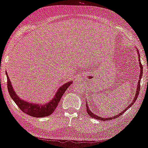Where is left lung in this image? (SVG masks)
<instances>
[{
  "label": "left lung",
  "instance_id": "1",
  "mask_svg": "<svg viewBox=\"0 0 148 148\" xmlns=\"http://www.w3.org/2000/svg\"><path fill=\"white\" fill-rule=\"evenodd\" d=\"M136 51H137V54L138 55V61H139V66H140V76H139V80H138V85H137V88H136V94L135 96H134V98H133V100H132V102L130 104L129 106H127V108H125V109L124 110H123V112H120V113L118 114V115H116V116H112V117H110V118H102V117H100L98 115H96L95 114L93 113L92 111H90V110L89 108V107H88V105L87 104V102H86V111H87V113L88 114V115H89L90 117H92V118H95L96 120H102V121H106V120H113V119H116L117 118H118L119 116H120V115H122V114L124 113L125 112H126L127 110L129 108H130V107H132V106L134 103L136 102V100H137V98L138 97L139 95V92H140V82H141V79H142V75H143V66H142V64H141V62H140V52H139L138 50L137 49L136 50Z\"/></svg>",
  "mask_w": 148,
  "mask_h": 148
}]
</instances>
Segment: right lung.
Returning a JSON list of instances; mask_svg holds the SVG:
<instances>
[{
  "label": "right lung",
  "instance_id": "1",
  "mask_svg": "<svg viewBox=\"0 0 148 148\" xmlns=\"http://www.w3.org/2000/svg\"><path fill=\"white\" fill-rule=\"evenodd\" d=\"M6 74L7 76V87L11 98L24 113L30 116L35 117V118H42V117H46L52 114L56 110L58 103L60 101L62 96L64 94L66 90L73 82L72 81H70L64 84L58 88L54 96L49 102L42 104V103L27 102L26 100L20 98L16 94L14 90L13 89L12 85L6 72Z\"/></svg>",
  "mask_w": 148,
  "mask_h": 148
}]
</instances>
